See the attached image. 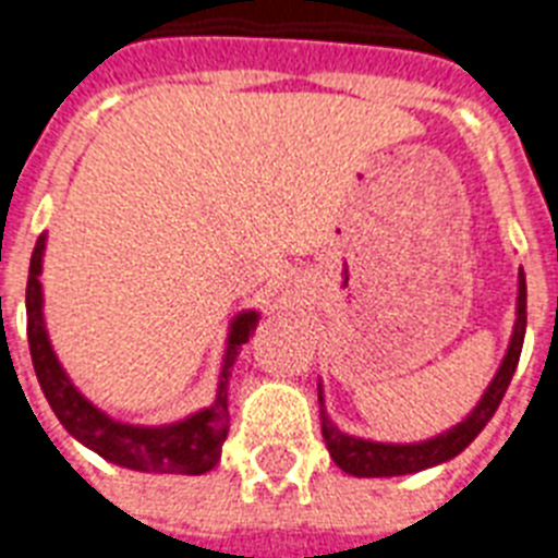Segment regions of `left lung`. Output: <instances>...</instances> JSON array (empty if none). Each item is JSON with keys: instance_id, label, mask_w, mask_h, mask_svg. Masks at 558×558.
Wrapping results in <instances>:
<instances>
[{"instance_id": "obj_1", "label": "left lung", "mask_w": 558, "mask_h": 558, "mask_svg": "<svg viewBox=\"0 0 558 558\" xmlns=\"http://www.w3.org/2000/svg\"><path fill=\"white\" fill-rule=\"evenodd\" d=\"M524 330H527V283H524V271L519 275V318H515V330H512L510 350L504 359L501 371L495 373L493 385L484 393V399L477 402V408L454 425L451 432L440 434L428 442H414V446H390V442H371L356 440L341 434L336 425L327 420L322 408V434L330 449V458L336 460V466L344 469L348 475L356 477H393V475H411L420 469L437 466L442 460H451L454 454L466 449L469 442L475 440L477 434L484 432V425L493 420L495 408L501 405L504 393L510 388L512 373L519 365L521 344H524Z\"/></svg>"}]
</instances>
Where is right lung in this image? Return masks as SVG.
<instances>
[{"instance_id":"right-lung-1","label":"right lung","mask_w":558,"mask_h":558,"mask_svg":"<svg viewBox=\"0 0 558 558\" xmlns=\"http://www.w3.org/2000/svg\"><path fill=\"white\" fill-rule=\"evenodd\" d=\"M46 236H39L31 252L28 287H25V315H28V348L31 362L37 371L39 388L46 393L48 405L65 432L77 437L83 446L98 451L100 458L135 472H179V475H202L219 463V451L228 437V376L234 365L236 350L254 336L257 315H236L228 339L226 365L219 373V390L214 405L187 416L182 423L161 425V428H138L124 425L100 414L98 408L72 388L63 367L57 365L46 327H43V292H39V266H43Z\"/></svg>"}]
</instances>
